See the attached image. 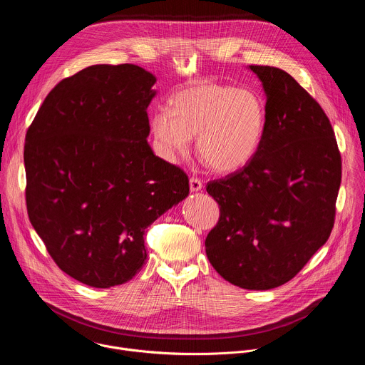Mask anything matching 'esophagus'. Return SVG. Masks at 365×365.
<instances>
[{
    "label": "esophagus",
    "mask_w": 365,
    "mask_h": 365,
    "mask_svg": "<svg viewBox=\"0 0 365 365\" xmlns=\"http://www.w3.org/2000/svg\"><path fill=\"white\" fill-rule=\"evenodd\" d=\"M189 186H190V190H192V192H197V190L202 189V182H200L199 178L192 176V178L189 179Z\"/></svg>",
    "instance_id": "34e87169"
}]
</instances>
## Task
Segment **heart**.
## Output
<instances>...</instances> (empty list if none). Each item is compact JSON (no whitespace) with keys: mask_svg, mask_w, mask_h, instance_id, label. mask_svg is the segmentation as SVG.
<instances>
[{"mask_svg":"<svg viewBox=\"0 0 365 365\" xmlns=\"http://www.w3.org/2000/svg\"><path fill=\"white\" fill-rule=\"evenodd\" d=\"M266 128V110L252 91L200 82L179 91L170 108L151 117V131L168 153H182L196 137L199 159L221 173L251 162Z\"/></svg>","mask_w":365,"mask_h":365,"instance_id":"b5f03b06","label":"heart"}]
</instances>
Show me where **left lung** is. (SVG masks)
I'll list each match as a JSON object with an SVG mask.
<instances>
[{"label":"left lung","mask_w":365,"mask_h":365,"mask_svg":"<svg viewBox=\"0 0 365 365\" xmlns=\"http://www.w3.org/2000/svg\"><path fill=\"white\" fill-rule=\"evenodd\" d=\"M250 69L267 95L263 140L248 165L207 182L220 220L205 247L225 280L269 290L292 280L328 241L342 162L317 99L279 68Z\"/></svg>","instance_id":"obj_1"}]
</instances>
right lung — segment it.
Returning <instances> with one entry per match:
<instances>
[{
    "label": "right lung",
    "mask_w": 365,
    "mask_h": 365,
    "mask_svg": "<svg viewBox=\"0 0 365 365\" xmlns=\"http://www.w3.org/2000/svg\"><path fill=\"white\" fill-rule=\"evenodd\" d=\"M155 78L93 65L48 92L26 134L30 222L56 266L107 289L145 262L144 231L189 193L187 175L147 143Z\"/></svg>",
    "instance_id": "obj_1"
}]
</instances>
